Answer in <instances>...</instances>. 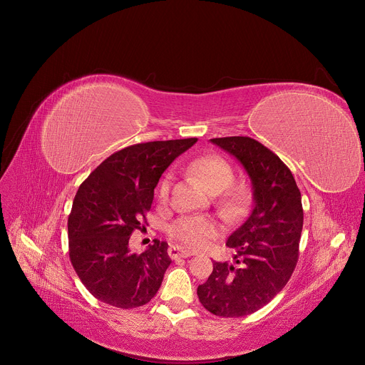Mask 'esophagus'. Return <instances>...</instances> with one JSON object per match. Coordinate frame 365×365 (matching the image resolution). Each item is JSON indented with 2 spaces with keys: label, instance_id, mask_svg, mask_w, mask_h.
<instances>
[{
  "label": "esophagus",
  "instance_id": "1",
  "mask_svg": "<svg viewBox=\"0 0 365 365\" xmlns=\"http://www.w3.org/2000/svg\"><path fill=\"white\" fill-rule=\"evenodd\" d=\"M169 255H170V258L172 259H177V258H187V257H192L193 255V252L192 251H187V250H184L182 247H178V245H172L170 248H169Z\"/></svg>",
  "mask_w": 365,
  "mask_h": 365
}]
</instances>
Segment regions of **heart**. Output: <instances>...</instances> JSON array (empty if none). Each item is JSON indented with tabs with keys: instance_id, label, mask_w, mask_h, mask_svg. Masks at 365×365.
<instances>
[{
	"instance_id": "b5f03b06",
	"label": "heart",
	"mask_w": 365,
	"mask_h": 365,
	"mask_svg": "<svg viewBox=\"0 0 365 365\" xmlns=\"http://www.w3.org/2000/svg\"><path fill=\"white\" fill-rule=\"evenodd\" d=\"M190 175L197 178L211 192H221L233 181V168L227 160L220 155L206 154L190 160L185 166ZM173 177L172 173H166L158 187V195L162 202L168 200L170 195ZM247 200V190L240 185L232 187L221 197V206L224 211L236 214L242 210ZM170 236L182 242L184 245L193 250H203L218 235V229L212 220L205 217H182L169 227Z\"/></svg>"
}]
</instances>
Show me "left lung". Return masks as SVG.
Listing matches in <instances>:
<instances>
[{
    "label": "left lung",
    "mask_w": 365,
    "mask_h": 365,
    "mask_svg": "<svg viewBox=\"0 0 365 365\" xmlns=\"http://www.w3.org/2000/svg\"><path fill=\"white\" fill-rule=\"evenodd\" d=\"M212 144L244 166L252 185L247 220L227 239L235 263H214L197 287L202 306L222 318L251 315L289 281L303 229L302 193L288 166L250 136L214 138Z\"/></svg>",
    "instance_id": "left-lung-1"
}]
</instances>
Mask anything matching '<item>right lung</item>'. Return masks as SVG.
I'll return each instance as SVG.
<instances>
[{
	"label": "right lung",
	"instance_id": "1",
	"mask_svg": "<svg viewBox=\"0 0 365 365\" xmlns=\"http://www.w3.org/2000/svg\"><path fill=\"white\" fill-rule=\"evenodd\" d=\"M197 138L153 141L120 150L80 185L68 217L69 259L93 297L120 309L147 304L170 264L168 244L154 239L144 252L130 251L162 173Z\"/></svg>",
	"mask_w": 365,
	"mask_h": 365
}]
</instances>
